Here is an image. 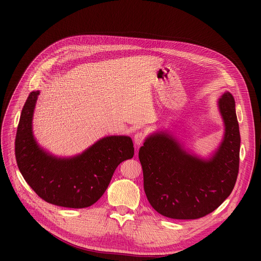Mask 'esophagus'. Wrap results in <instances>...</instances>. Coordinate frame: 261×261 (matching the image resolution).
Masks as SVG:
<instances>
[{"mask_svg":"<svg viewBox=\"0 0 261 261\" xmlns=\"http://www.w3.org/2000/svg\"><path fill=\"white\" fill-rule=\"evenodd\" d=\"M145 139H146V134L144 132L140 131V132H138V133L134 135V143H135L136 146H140V145H142L144 143Z\"/></svg>","mask_w":261,"mask_h":261,"instance_id":"34e87169","label":"esophagus"}]
</instances>
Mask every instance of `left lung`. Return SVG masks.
<instances>
[{
	"mask_svg": "<svg viewBox=\"0 0 261 261\" xmlns=\"http://www.w3.org/2000/svg\"><path fill=\"white\" fill-rule=\"evenodd\" d=\"M223 139L208 159L188 151L167 131L150 134L139 151L145 194L161 215L180 220L206 216L230 195L239 170L240 132L235 99L225 92L218 100Z\"/></svg>",
	"mask_w": 261,
	"mask_h": 261,
	"instance_id": "8db88e82",
	"label": "left lung"
}]
</instances>
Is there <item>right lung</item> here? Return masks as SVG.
<instances>
[{"label": "right lung", "mask_w": 261, "mask_h": 261, "mask_svg": "<svg viewBox=\"0 0 261 261\" xmlns=\"http://www.w3.org/2000/svg\"><path fill=\"white\" fill-rule=\"evenodd\" d=\"M39 94L32 92L22 109L15 148L19 170L44 201L62 207H89L105 194L119 164L133 158L132 140L126 135L106 136L80 154L55 156L39 146L33 133Z\"/></svg>", "instance_id": "1"}]
</instances>
